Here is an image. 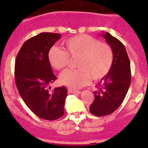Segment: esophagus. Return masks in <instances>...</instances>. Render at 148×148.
I'll return each instance as SVG.
<instances>
[{
    "instance_id": "esophagus-1",
    "label": "esophagus",
    "mask_w": 148,
    "mask_h": 148,
    "mask_svg": "<svg viewBox=\"0 0 148 148\" xmlns=\"http://www.w3.org/2000/svg\"><path fill=\"white\" fill-rule=\"evenodd\" d=\"M68 92L69 93H80V91L79 90H73L72 88H69L68 89Z\"/></svg>"
}]
</instances>
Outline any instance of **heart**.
<instances>
[{"instance_id":"b5f03b06","label":"heart","mask_w":148,"mask_h":148,"mask_svg":"<svg viewBox=\"0 0 148 148\" xmlns=\"http://www.w3.org/2000/svg\"><path fill=\"white\" fill-rule=\"evenodd\" d=\"M64 49L52 47L48 53L50 64L57 70H64L70 58H78V70H67L60 76L63 85L80 88L87 85L90 78L98 82L109 73L113 61V50L106 43L87 35H76L63 43Z\"/></svg>"}]
</instances>
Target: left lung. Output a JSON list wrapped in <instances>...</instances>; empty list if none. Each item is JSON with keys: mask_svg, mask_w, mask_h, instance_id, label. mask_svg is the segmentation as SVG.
Listing matches in <instances>:
<instances>
[{"mask_svg": "<svg viewBox=\"0 0 148 148\" xmlns=\"http://www.w3.org/2000/svg\"><path fill=\"white\" fill-rule=\"evenodd\" d=\"M113 53V65L109 73L94 91L95 99L90 111L96 116L113 113L125 99L131 81L130 63L125 46L119 40L108 32L102 33Z\"/></svg>", "mask_w": 148, "mask_h": 148, "instance_id": "left-lung-1", "label": "left lung"}]
</instances>
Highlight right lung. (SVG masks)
<instances>
[{
    "instance_id": "add662e5",
    "label": "right lung",
    "mask_w": 148,
    "mask_h": 148,
    "mask_svg": "<svg viewBox=\"0 0 148 148\" xmlns=\"http://www.w3.org/2000/svg\"><path fill=\"white\" fill-rule=\"evenodd\" d=\"M61 35L41 32L23 43L17 55L15 78L17 88L22 99L32 113L39 118L56 120L64 113L67 90L56 87L49 92L54 75L48 59L49 49Z\"/></svg>"
}]
</instances>
